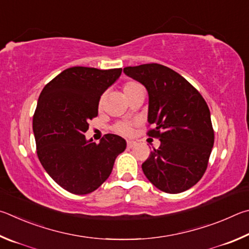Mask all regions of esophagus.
<instances>
[{"label": "esophagus", "mask_w": 249, "mask_h": 249, "mask_svg": "<svg viewBox=\"0 0 249 249\" xmlns=\"http://www.w3.org/2000/svg\"><path fill=\"white\" fill-rule=\"evenodd\" d=\"M136 144L137 143L134 142V141H131V140H129V141H127V146L129 147V149H131V147H133V146H136Z\"/></svg>", "instance_id": "1"}]
</instances>
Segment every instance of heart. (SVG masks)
I'll list each match as a JSON object with an SVG mask.
<instances>
[{
    "mask_svg": "<svg viewBox=\"0 0 249 249\" xmlns=\"http://www.w3.org/2000/svg\"><path fill=\"white\" fill-rule=\"evenodd\" d=\"M142 89H143V87L141 86V84H139V83L133 82V81L127 82L124 85V87H122L124 94L127 98H130L133 94H136L137 91L142 90ZM103 105H104V97L99 99L98 107L102 108ZM115 130L118 133L124 134V136H129V134H131V132H132V127H131V124H129V122H119V124H116Z\"/></svg>",
    "mask_w": 249,
    "mask_h": 249,
    "instance_id": "b5f03b06",
    "label": "heart"
}]
</instances>
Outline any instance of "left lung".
<instances>
[{
    "label": "left lung",
    "mask_w": 249,
    "mask_h": 249,
    "mask_svg": "<svg viewBox=\"0 0 249 249\" xmlns=\"http://www.w3.org/2000/svg\"><path fill=\"white\" fill-rule=\"evenodd\" d=\"M149 94L150 137L160 145L151 152L142 171L156 188L167 194L188 190L201 179L210 158L214 132L201 94L180 74L162 64L124 69Z\"/></svg>",
    "instance_id": "1"
}]
</instances>
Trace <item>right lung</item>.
I'll return each mask as SVG.
<instances>
[{
    "label": "right lung",
    "instance_id": "right-lung-1",
    "mask_svg": "<svg viewBox=\"0 0 249 249\" xmlns=\"http://www.w3.org/2000/svg\"><path fill=\"white\" fill-rule=\"evenodd\" d=\"M122 69L73 67L43 87L33 118L38 159L56 184L74 195L93 193L111 174L127 147L124 138L106 134L99 143L86 140L89 121L98 115L105 90Z\"/></svg>",
    "mask_w": 249,
    "mask_h": 249
}]
</instances>
